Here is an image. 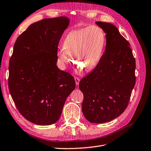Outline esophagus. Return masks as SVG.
I'll use <instances>...</instances> for the list:
<instances>
[{"mask_svg": "<svg viewBox=\"0 0 151 151\" xmlns=\"http://www.w3.org/2000/svg\"><path fill=\"white\" fill-rule=\"evenodd\" d=\"M75 81H76V85H78L79 83L80 79L78 78V77H75Z\"/></svg>", "mask_w": 151, "mask_h": 151, "instance_id": "obj_1", "label": "esophagus"}]
</instances>
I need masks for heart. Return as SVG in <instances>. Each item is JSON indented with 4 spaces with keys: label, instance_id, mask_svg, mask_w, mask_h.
<instances>
[{
    "label": "heart",
    "instance_id": "heart-1",
    "mask_svg": "<svg viewBox=\"0 0 151 151\" xmlns=\"http://www.w3.org/2000/svg\"><path fill=\"white\" fill-rule=\"evenodd\" d=\"M106 43V35L98 26L73 29L63 40V48L57 52L58 63L64 68L72 56L73 62L81 69L89 71L98 64Z\"/></svg>",
    "mask_w": 151,
    "mask_h": 151
}]
</instances>
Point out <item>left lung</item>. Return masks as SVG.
Here are the masks:
<instances>
[{"mask_svg": "<svg viewBox=\"0 0 151 151\" xmlns=\"http://www.w3.org/2000/svg\"><path fill=\"white\" fill-rule=\"evenodd\" d=\"M106 33L105 52L94 69L79 82L82 110L89 122L103 123L125 110L135 84V60L130 43L116 26L96 22Z\"/></svg>", "mask_w": 151, "mask_h": 151, "instance_id": "1", "label": "left lung"}]
</instances>
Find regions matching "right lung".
Segmentation results:
<instances>
[{"mask_svg": "<svg viewBox=\"0 0 151 151\" xmlns=\"http://www.w3.org/2000/svg\"><path fill=\"white\" fill-rule=\"evenodd\" d=\"M67 17L31 24L17 38L9 66L8 86L18 111L36 125L57 122L76 82L57 67L59 41L69 24Z\"/></svg>", "mask_w": 151, "mask_h": 151, "instance_id": "obj_1", "label": "right lung"}]
</instances>
